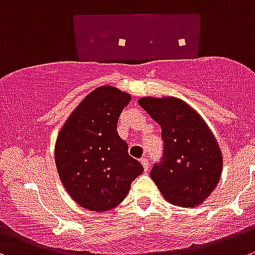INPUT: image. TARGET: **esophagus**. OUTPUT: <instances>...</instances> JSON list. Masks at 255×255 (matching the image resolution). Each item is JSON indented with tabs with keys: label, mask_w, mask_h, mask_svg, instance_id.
Segmentation results:
<instances>
[{
	"label": "esophagus",
	"mask_w": 255,
	"mask_h": 255,
	"mask_svg": "<svg viewBox=\"0 0 255 255\" xmlns=\"http://www.w3.org/2000/svg\"><path fill=\"white\" fill-rule=\"evenodd\" d=\"M140 162H141L142 166H144V170H145V171L149 170V160L145 159V157H144V159L140 160Z\"/></svg>",
	"instance_id": "34e87169"
}]
</instances>
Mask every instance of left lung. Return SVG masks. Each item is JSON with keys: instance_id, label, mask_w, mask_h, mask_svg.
Returning <instances> with one entry per match:
<instances>
[{"instance_id": "obj_1", "label": "left lung", "mask_w": 255, "mask_h": 255, "mask_svg": "<svg viewBox=\"0 0 255 255\" xmlns=\"http://www.w3.org/2000/svg\"><path fill=\"white\" fill-rule=\"evenodd\" d=\"M161 126L164 157L151 179L170 204L194 208L214 191L223 171V154L204 119L174 96L137 100Z\"/></svg>"}]
</instances>
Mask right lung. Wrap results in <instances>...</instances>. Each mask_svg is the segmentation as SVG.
Instances as JSON below:
<instances>
[{
    "instance_id": "obj_1",
    "label": "right lung",
    "mask_w": 255,
    "mask_h": 255,
    "mask_svg": "<svg viewBox=\"0 0 255 255\" xmlns=\"http://www.w3.org/2000/svg\"><path fill=\"white\" fill-rule=\"evenodd\" d=\"M130 100V94L118 87H98L75 108L57 135L55 162L60 180L84 209L100 213L118 207L131 181L144 171L116 130Z\"/></svg>"
}]
</instances>
